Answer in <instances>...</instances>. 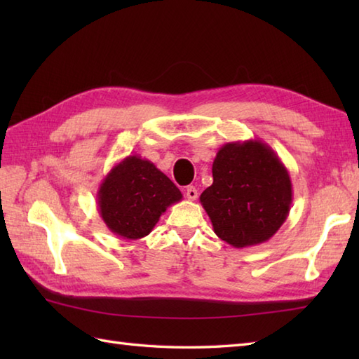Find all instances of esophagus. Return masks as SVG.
I'll list each match as a JSON object with an SVG mask.
<instances>
[{"label":"esophagus","instance_id":"1","mask_svg":"<svg viewBox=\"0 0 359 359\" xmlns=\"http://www.w3.org/2000/svg\"><path fill=\"white\" fill-rule=\"evenodd\" d=\"M185 194H187V197H188L189 201H196L197 199V194H199V193H197V189L194 187H188L185 189Z\"/></svg>","mask_w":359,"mask_h":359}]
</instances>
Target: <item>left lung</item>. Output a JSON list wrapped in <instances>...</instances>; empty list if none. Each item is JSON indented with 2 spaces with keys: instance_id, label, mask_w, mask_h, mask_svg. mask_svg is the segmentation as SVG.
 Returning <instances> with one entry per match:
<instances>
[{
  "instance_id": "1",
  "label": "left lung",
  "mask_w": 359,
  "mask_h": 359,
  "mask_svg": "<svg viewBox=\"0 0 359 359\" xmlns=\"http://www.w3.org/2000/svg\"><path fill=\"white\" fill-rule=\"evenodd\" d=\"M292 201L287 168L262 140L225 143L212 162V185L201 194L212 230L234 248L271 239Z\"/></svg>"
}]
</instances>
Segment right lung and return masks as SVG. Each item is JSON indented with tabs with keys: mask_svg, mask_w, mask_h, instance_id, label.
<instances>
[{
	"mask_svg": "<svg viewBox=\"0 0 359 359\" xmlns=\"http://www.w3.org/2000/svg\"><path fill=\"white\" fill-rule=\"evenodd\" d=\"M180 189L140 156H128L106 174L97 193L98 212L109 231L128 241L148 236Z\"/></svg>",
	"mask_w": 359,
	"mask_h": 359,
	"instance_id": "1",
	"label": "right lung"
}]
</instances>
